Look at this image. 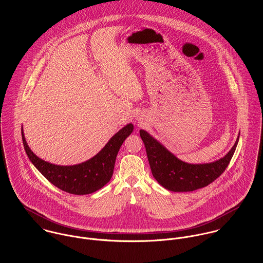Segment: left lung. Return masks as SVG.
Wrapping results in <instances>:
<instances>
[{
    "label": "left lung",
    "instance_id": "8db88e82",
    "mask_svg": "<svg viewBox=\"0 0 263 263\" xmlns=\"http://www.w3.org/2000/svg\"><path fill=\"white\" fill-rule=\"evenodd\" d=\"M140 136L146 148L154 178L170 191L186 192L205 187L225 171L238 145L240 133L232 149L223 158L204 164L181 161L144 129L140 130Z\"/></svg>",
    "mask_w": 263,
    "mask_h": 263
}]
</instances>
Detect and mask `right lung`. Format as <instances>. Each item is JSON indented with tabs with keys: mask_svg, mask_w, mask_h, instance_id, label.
Wrapping results in <instances>:
<instances>
[{
	"mask_svg": "<svg viewBox=\"0 0 263 263\" xmlns=\"http://www.w3.org/2000/svg\"><path fill=\"white\" fill-rule=\"evenodd\" d=\"M133 130V123L126 124L113 136L98 154L83 163L72 166L54 165L40 159L27 145L23 127L21 133L24 149L38 171L54 186L72 194L83 195L95 192L109 182L117 153Z\"/></svg>",
	"mask_w": 263,
	"mask_h": 263,
	"instance_id": "add662e5",
	"label": "right lung"
}]
</instances>
